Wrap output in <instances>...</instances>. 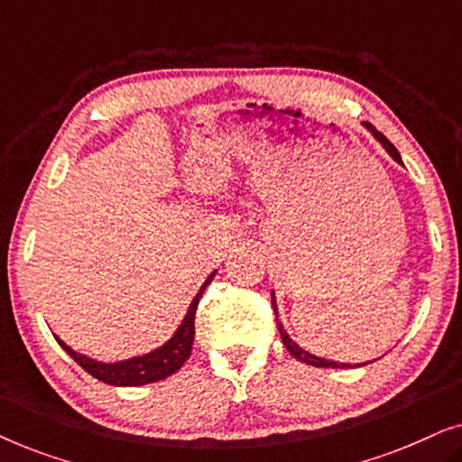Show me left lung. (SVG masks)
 Segmentation results:
<instances>
[{
	"label": "left lung",
	"mask_w": 462,
	"mask_h": 462,
	"mask_svg": "<svg viewBox=\"0 0 462 462\" xmlns=\"http://www.w3.org/2000/svg\"><path fill=\"white\" fill-rule=\"evenodd\" d=\"M365 128H368L370 132H372V136L376 138L378 143L383 144L384 147V151H387V153L393 157V160L397 162V163H402V155H400V151H397L393 144H391L387 138H384L381 132L378 130H374L372 128V125H368L365 124ZM271 302H273V311H275V315H277V302H275V294L271 292ZM277 330H280V334H282V340H283V345H286V349L290 351V356H294L296 359H299V362H302V364H309V365H315V368H353L351 364H340V362H332V359H324V357H318V356H313V353H309V351H305L302 349V346H299L294 343L292 338H290V334L283 330V326H282V321H277ZM364 365V364H362ZM357 368V365H356Z\"/></svg>",
	"instance_id": "obj_1"
}]
</instances>
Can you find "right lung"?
I'll use <instances>...</instances> for the list:
<instances>
[{
  "mask_svg": "<svg viewBox=\"0 0 462 462\" xmlns=\"http://www.w3.org/2000/svg\"><path fill=\"white\" fill-rule=\"evenodd\" d=\"M214 275H217V271H212V273L208 275L204 286L199 288L198 294H195V299L187 309L185 319L180 321L179 328H176L172 338L166 340L162 346H157V349L144 353V356L106 364L97 362V359L73 351L71 346H67L59 337H56V340H59L62 349H65L88 374H92L94 378H98V381H103L106 384H116V387H141V384L163 381V378L174 374L176 370H180V365L187 362L189 356H191V346L195 338V311H198L201 294H204L206 286L212 282Z\"/></svg>",
  "mask_w": 462,
  "mask_h": 462,
  "instance_id": "obj_1",
  "label": "right lung"
}]
</instances>
